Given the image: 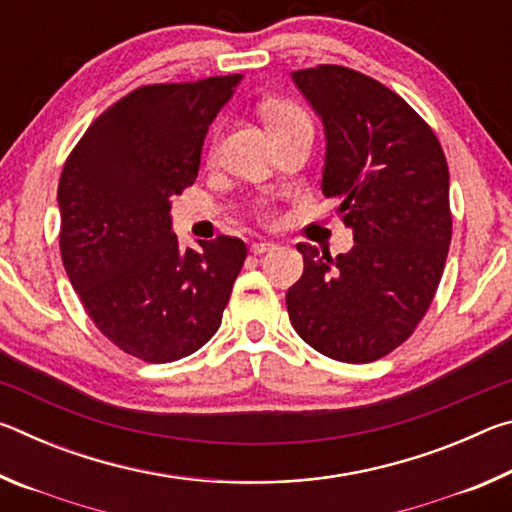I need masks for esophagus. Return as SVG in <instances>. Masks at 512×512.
<instances>
[{
	"label": "esophagus",
	"mask_w": 512,
	"mask_h": 512,
	"mask_svg": "<svg viewBox=\"0 0 512 512\" xmlns=\"http://www.w3.org/2000/svg\"><path fill=\"white\" fill-rule=\"evenodd\" d=\"M275 248H277V244H273V241L262 239V241H255V244L250 246V253H253V255H264V253H268V250H275Z\"/></svg>",
	"instance_id": "1"
}]
</instances>
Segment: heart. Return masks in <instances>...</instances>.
<instances>
[{
    "mask_svg": "<svg viewBox=\"0 0 512 512\" xmlns=\"http://www.w3.org/2000/svg\"><path fill=\"white\" fill-rule=\"evenodd\" d=\"M264 117H266L268 131H277V128H287L296 124H309L305 112H302L298 106H293V103H284V101L268 103L264 108Z\"/></svg>",
    "mask_w": 512,
    "mask_h": 512,
    "instance_id": "1",
    "label": "heart"
}]
</instances>
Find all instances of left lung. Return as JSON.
Masks as SVG:
<instances>
[{"label": "left lung", "mask_w": 512, "mask_h": 512, "mask_svg": "<svg viewBox=\"0 0 512 512\" xmlns=\"http://www.w3.org/2000/svg\"><path fill=\"white\" fill-rule=\"evenodd\" d=\"M325 128L323 194L352 230L350 253L298 244L291 325L329 359L368 363L413 334L443 275L452 214L438 137L386 85L339 65L291 72Z\"/></svg>", "instance_id": "1"}]
</instances>
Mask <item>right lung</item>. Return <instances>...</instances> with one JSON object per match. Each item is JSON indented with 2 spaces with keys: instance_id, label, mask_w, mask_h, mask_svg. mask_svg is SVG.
<instances>
[{
  "instance_id": "1",
  "label": "right lung",
  "mask_w": 512,
  "mask_h": 512,
  "mask_svg": "<svg viewBox=\"0 0 512 512\" xmlns=\"http://www.w3.org/2000/svg\"><path fill=\"white\" fill-rule=\"evenodd\" d=\"M244 76L144 85L99 115L58 183L60 255L101 334L133 357L178 361L212 339L244 266L237 237L183 250L171 198L194 185L207 128Z\"/></svg>"
}]
</instances>
